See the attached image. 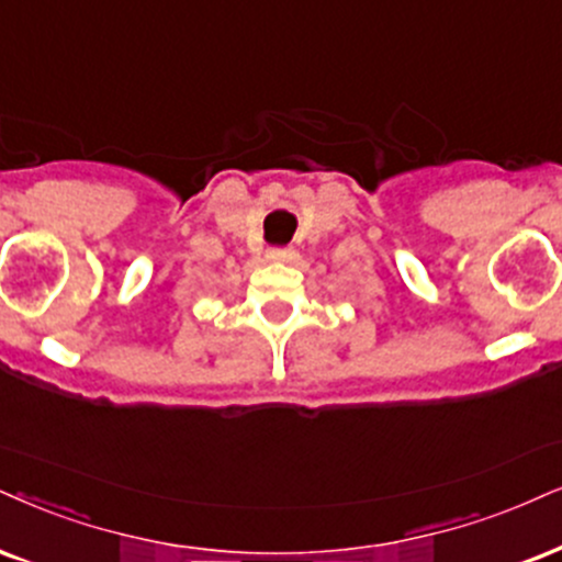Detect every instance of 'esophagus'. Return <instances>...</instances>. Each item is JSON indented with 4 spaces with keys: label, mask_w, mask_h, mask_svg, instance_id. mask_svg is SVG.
I'll use <instances>...</instances> for the list:
<instances>
[{
    "label": "esophagus",
    "mask_w": 562,
    "mask_h": 562,
    "mask_svg": "<svg viewBox=\"0 0 562 562\" xmlns=\"http://www.w3.org/2000/svg\"><path fill=\"white\" fill-rule=\"evenodd\" d=\"M294 258V249L292 247H270L266 252V260L270 262H286Z\"/></svg>",
    "instance_id": "obj_1"
}]
</instances>
